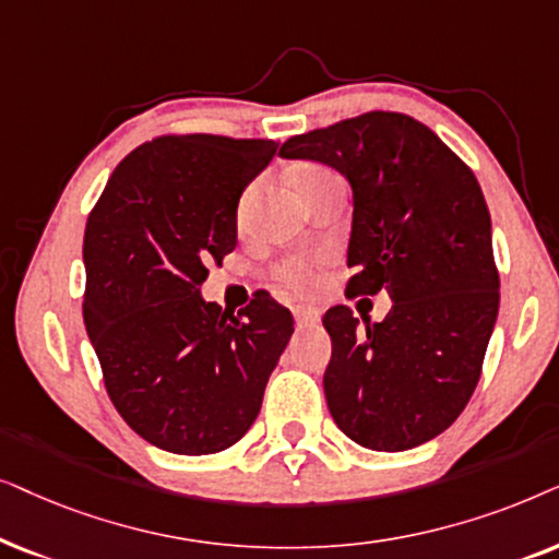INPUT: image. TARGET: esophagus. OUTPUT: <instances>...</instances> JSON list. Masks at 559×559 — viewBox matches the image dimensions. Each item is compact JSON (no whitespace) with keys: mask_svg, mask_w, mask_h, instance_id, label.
Instances as JSON below:
<instances>
[{"mask_svg":"<svg viewBox=\"0 0 559 559\" xmlns=\"http://www.w3.org/2000/svg\"><path fill=\"white\" fill-rule=\"evenodd\" d=\"M294 317H296V324H299V326H311V324L319 322V311L307 309V307H296Z\"/></svg>","mask_w":559,"mask_h":559,"instance_id":"esophagus-1","label":"esophagus"}]
</instances>
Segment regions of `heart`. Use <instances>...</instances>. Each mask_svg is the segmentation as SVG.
Instances as JSON below:
<instances>
[{"label":"heart","mask_w":559,"mask_h":559,"mask_svg":"<svg viewBox=\"0 0 559 559\" xmlns=\"http://www.w3.org/2000/svg\"><path fill=\"white\" fill-rule=\"evenodd\" d=\"M332 181H342V178L326 166H314V163H311V166H301L294 174V186L304 199ZM258 189H260V181L250 183L248 189H245L242 199H240V210H237V214H240V222L245 219V214H248ZM273 275L281 286L288 288V292H307V288L311 286V281H314V263H311L309 258H286L273 267Z\"/></svg>","instance_id":"1"}]
</instances>
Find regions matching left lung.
I'll use <instances>...</instances> for the list:
<instances>
[{
  "label": "left lung",
  "mask_w": 559,
  "mask_h": 559,
  "mask_svg": "<svg viewBox=\"0 0 559 559\" xmlns=\"http://www.w3.org/2000/svg\"><path fill=\"white\" fill-rule=\"evenodd\" d=\"M284 158L337 168L353 186L347 296H391L383 322L332 307L324 396L368 450L442 435L478 385L498 317V267L478 178L419 119L366 111L286 140Z\"/></svg>",
  "instance_id": "obj_1"
}]
</instances>
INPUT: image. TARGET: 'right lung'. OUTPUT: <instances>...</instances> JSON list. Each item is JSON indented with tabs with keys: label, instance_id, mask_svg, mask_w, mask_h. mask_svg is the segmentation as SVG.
Returning a JSON list of instances; mask_svg holds the SVG:
<instances>
[{
	"label": "right lung",
	"instance_id": "right-lung-1",
	"mask_svg": "<svg viewBox=\"0 0 559 559\" xmlns=\"http://www.w3.org/2000/svg\"><path fill=\"white\" fill-rule=\"evenodd\" d=\"M273 140L160 135L109 176L84 233V324L111 404L155 448L214 455L240 440L294 332L260 294L204 301L206 265L237 245V204Z\"/></svg>",
	"mask_w": 559,
	"mask_h": 559
}]
</instances>
